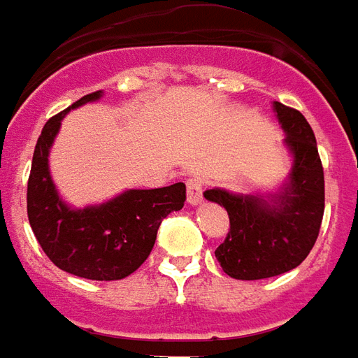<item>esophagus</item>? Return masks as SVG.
Instances as JSON below:
<instances>
[{"instance_id": "esophagus-1", "label": "esophagus", "mask_w": 358, "mask_h": 358, "mask_svg": "<svg viewBox=\"0 0 358 358\" xmlns=\"http://www.w3.org/2000/svg\"><path fill=\"white\" fill-rule=\"evenodd\" d=\"M202 192H204V185L200 179H189L187 181V202L190 206H198L202 202Z\"/></svg>"}]
</instances>
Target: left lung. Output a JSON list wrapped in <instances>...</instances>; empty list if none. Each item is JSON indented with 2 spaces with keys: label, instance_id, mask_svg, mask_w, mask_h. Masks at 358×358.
Segmentation results:
<instances>
[{
  "label": "left lung",
  "instance_id": "8db88e82",
  "mask_svg": "<svg viewBox=\"0 0 358 358\" xmlns=\"http://www.w3.org/2000/svg\"><path fill=\"white\" fill-rule=\"evenodd\" d=\"M282 145L292 158L288 176L273 190H206L210 202L223 206L231 219L225 242L215 250L219 265L236 280H262L288 273L317 242L324 213V171L317 139L301 112L273 101Z\"/></svg>",
  "mask_w": 358,
  "mask_h": 358
}]
</instances>
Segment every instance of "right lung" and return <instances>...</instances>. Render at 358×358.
Instances as JSON below:
<instances>
[{
  "label": "right lung",
  "instance_id": "1",
  "mask_svg": "<svg viewBox=\"0 0 358 358\" xmlns=\"http://www.w3.org/2000/svg\"><path fill=\"white\" fill-rule=\"evenodd\" d=\"M104 91L82 96L49 120L34 148L28 179V219L41 250L70 275L90 280H122L152 252L162 219L185 206L187 187L125 189L101 204H69L51 176L49 154L70 110L95 103Z\"/></svg>",
  "mask_w": 358,
  "mask_h": 358
}]
</instances>
